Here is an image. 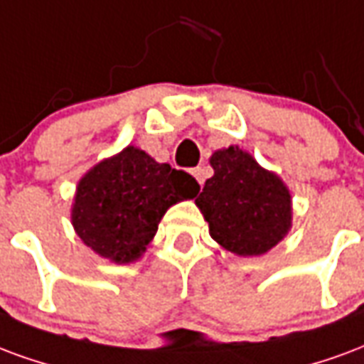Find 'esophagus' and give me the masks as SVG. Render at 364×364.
Here are the masks:
<instances>
[{
  "label": "esophagus",
  "instance_id": "esophagus-1",
  "mask_svg": "<svg viewBox=\"0 0 364 364\" xmlns=\"http://www.w3.org/2000/svg\"><path fill=\"white\" fill-rule=\"evenodd\" d=\"M192 174L196 176V180L200 182V186H203V182H205V168H201V166H198V168H193Z\"/></svg>",
  "mask_w": 364,
  "mask_h": 364
}]
</instances>
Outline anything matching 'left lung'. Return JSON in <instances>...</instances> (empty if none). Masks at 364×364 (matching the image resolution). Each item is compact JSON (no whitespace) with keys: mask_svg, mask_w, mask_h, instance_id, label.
Returning <instances> with one entry per match:
<instances>
[{"mask_svg":"<svg viewBox=\"0 0 364 364\" xmlns=\"http://www.w3.org/2000/svg\"><path fill=\"white\" fill-rule=\"evenodd\" d=\"M215 174L196 198L209 223V235L225 250L259 256L291 229V193L250 153L229 147L213 153Z\"/></svg>","mask_w":364,"mask_h":364,"instance_id":"obj_1","label":"left lung"}]
</instances>
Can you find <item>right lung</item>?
Wrapping results in <instances>:
<instances>
[{
  "mask_svg": "<svg viewBox=\"0 0 364 364\" xmlns=\"http://www.w3.org/2000/svg\"><path fill=\"white\" fill-rule=\"evenodd\" d=\"M198 192L192 174L126 147L81 178L71 221L79 238L102 258L129 264L145 252L166 209Z\"/></svg>",
  "mask_w": 364,
  "mask_h": 364,
  "instance_id": "obj_1",
  "label": "right lung"
}]
</instances>
